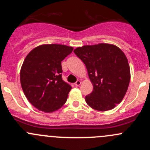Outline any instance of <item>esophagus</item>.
<instances>
[{
    "mask_svg": "<svg viewBox=\"0 0 150 150\" xmlns=\"http://www.w3.org/2000/svg\"><path fill=\"white\" fill-rule=\"evenodd\" d=\"M74 85H76V86H79V85H81V81L77 80L76 82H75V83H74Z\"/></svg>",
    "mask_w": 150,
    "mask_h": 150,
    "instance_id": "34e87169",
    "label": "esophagus"
}]
</instances>
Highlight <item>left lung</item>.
Here are the masks:
<instances>
[{"mask_svg": "<svg viewBox=\"0 0 150 150\" xmlns=\"http://www.w3.org/2000/svg\"><path fill=\"white\" fill-rule=\"evenodd\" d=\"M85 63L93 86L85 96L93 109L106 111L112 109L125 97L130 80V69L125 53L112 44L84 45L74 50Z\"/></svg>", "mask_w": 150, "mask_h": 150, "instance_id": "8db88e82", "label": "left lung"}]
</instances>
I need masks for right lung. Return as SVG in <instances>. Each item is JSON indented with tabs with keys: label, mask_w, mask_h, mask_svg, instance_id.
Segmentation results:
<instances>
[{
	"label": "right lung",
	"mask_w": 150,
	"mask_h": 150,
	"mask_svg": "<svg viewBox=\"0 0 150 150\" xmlns=\"http://www.w3.org/2000/svg\"><path fill=\"white\" fill-rule=\"evenodd\" d=\"M74 48L44 44L31 50L21 69V84L25 97L38 110L52 112L66 102L71 86L62 79L61 62Z\"/></svg>",
	"instance_id": "right-lung-1"
}]
</instances>
